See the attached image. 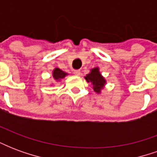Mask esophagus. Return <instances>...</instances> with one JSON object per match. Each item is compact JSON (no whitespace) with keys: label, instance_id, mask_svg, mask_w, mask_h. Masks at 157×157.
<instances>
[{"label":"esophagus","instance_id":"obj_1","mask_svg":"<svg viewBox=\"0 0 157 157\" xmlns=\"http://www.w3.org/2000/svg\"><path fill=\"white\" fill-rule=\"evenodd\" d=\"M74 74H75V75L79 76V75H81V71H78V70H76V71H74Z\"/></svg>","mask_w":157,"mask_h":157}]
</instances>
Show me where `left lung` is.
Listing matches in <instances>:
<instances>
[{
	"mask_svg": "<svg viewBox=\"0 0 157 157\" xmlns=\"http://www.w3.org/2000/svg\"><path fill=\"white\" fill-rule=\"evenodd\" d=\"M87 82H91L93 86V90L97 93H100L101 90L103 88V86L105 85L106 81L103 78L102 75L99 72L98 68L92 69L91 72L86 75L85 77Z\"/></svg>",
	"mask_w": 157,
	"mask_h": 157,
	"instance_id": "8db88e82",
	"label": "left lung"
}]
</instances>
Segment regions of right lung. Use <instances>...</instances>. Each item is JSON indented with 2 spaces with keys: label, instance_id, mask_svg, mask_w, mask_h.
Listing matches in <instances>:
<instances>
[{
  "label": "right lung",
  "instance_id": "add662e5",
  "mask_svg": "<svg viewBox=\"0 0 157 157\" xmlns=\"http://www.w3.org/2000/svg\"><path fill=\"white\" fill-rule=\"evenodd\" d=\"M66 75H67V73H65L59 68H55L53 71V77L56 81H59L60 79L64 78Z\"/></svg>",
  "mask_w": 157,
  "mask_h": 157
}]
</instances>
